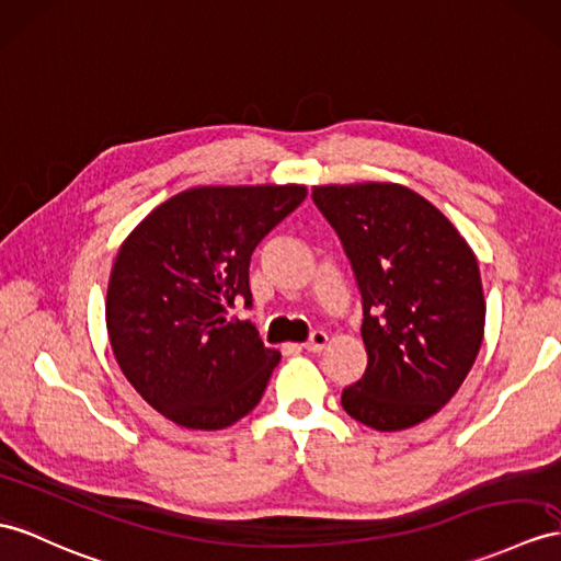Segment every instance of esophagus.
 <instances>
[{
    "label": "esophagus",
    "instance_id": "1",
    "mask_svg": "<svg viewBox=\"0 0 561 561\" xmlns=\"http://www.w3.org/2000/svg\"><path fill=\"white\" fill-rule=\"evenodd\" d=\"M328 345V335L323 331H313L311 337L305 343L307 352H321Z\"/></svg>",
    "mask_w": 561,
    "mask_h": 561
}]
</instances>
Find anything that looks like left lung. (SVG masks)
<instances>
[{
	"label": "left lung",
	"instance_id": "left-lung-1",
	"mask_svg": "<svg viewBox=\"0 0 561 561\" xmlns=\"http://www.w3.org/2000/svg\"><path fill=\"white\" fill-rule=\"evenodd\" d=\"M311 199L362 293L368 364L343 390V409L368 428H412L453 400L481 350L476 256L443 211L404 185H319Z\"/></svg>",
	"mask_w": 561,
	"mask_h": 561
}]
</instances>
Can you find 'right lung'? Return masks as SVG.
I'll return each mask as SVG.
<instances>
[{"instance_id": "right-lung-1", "label": "right lung", "mask_w": 561, "mask_h": 561, "mask_svg": "<svg viewBox=\"0 0 561 561\" xmlns=\"http://www.w3.org/2000/svg\"><path fill=\"white\" fill-rule=\"evenodd\" d=\"M305 197V185L193 187L121 244L106 290L114 357L178 426L226 428L262 400L280 354L228 309L252 307V252Z\"/></svg>"}]
</instances>
